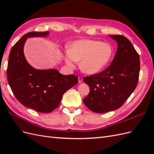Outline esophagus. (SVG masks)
<instances>
[{"label": "esophagus", "instance_id": "1", "mask_svg": "<svg viewBox=\"0 0 154 154\" xmlns=\"http://www.w3.org/2000/svg\"><path fill=\"white\" fill-rule=\"evenodd\" d=\"M82 81H83V78L82 77H80V76H79L78 77V83H80L82 82Z\"/></svg>", "mask_w": 154, "mask_h": 154}]
</instances>
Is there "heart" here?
<instances>
[{
	"label": "heart",
	"instance_id": "heart-1",
	"mask_svg": "<svg viewBox=\"0 0 154 154\" xmlns=\"http://www.w3.org/2000/svg\"><path fill=\"white\" fill-rule=\"evenodd\" d=\"M113 53V48L109 43L89 39L80 40L69 45L64 59L72 67L76 61H80L82 71L93 74L106 66Z\"/></svg>",
	"mask_w": 154,
	"mask_h": 154
}]
</instances>
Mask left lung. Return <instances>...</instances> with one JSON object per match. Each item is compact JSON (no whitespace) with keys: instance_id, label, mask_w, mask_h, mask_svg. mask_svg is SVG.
<instances>
[{"instance_id":"8db88e82","label":"left lung","mask_w":154,"mask_h":154,"mask_svg":"<svg viewBox=\"0 0 154 154\" xmlns=\"http://www.w3.org/2000/svg\"><path fill=\"white\" fill-rule=\"evenodd\" d=\"M110 36L118 43L111 63L101 72L83 78L90 88L83 103L96 113L122 106L136 88L139 80L140 58L132 43L123 35Z\"/></svg>"}]
</instances>
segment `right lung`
Returning <instances> with one entry per match:
<instances>
[{"mask_svg": "<svg viewBox=\"0 0 154 154\" xmlns=\"http://www.w3.org/2000/svg\"><path fill=\"white\" fill-rule=\"evenodd\" d=\"M48 35V31L25 34L11 48L7 68L8 83L18 101L44 113L57 109L63 94L78 82L74 74L62 75L56 69L37 70L27 62L23 51L27 38Z\"/></svg>", "mask_w": 154, "mask_h": 154, "instance_id": "obj_1", "label": "right lung"}]
</instances>
